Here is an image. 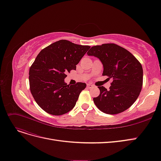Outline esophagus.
Here are the masks:
<instances>
[{"label":"esophagus","instance_id":"1","mask_svg":"<svg viewBox=\"0 0 161 161\" xmlns=\"http://www.w3.org/2000/svg\"><path fill=\"white\" fill-rule=\"evenodd\" d=\"M94 87V85H92V84H88L87 85V88H93Z\"/></svg>","mask_w":161,"mask_h":161}]
</instances>
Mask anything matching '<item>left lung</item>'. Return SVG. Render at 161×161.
Segmentation results:
<instances>
[{
  "label": "left lung",
  "mask_w": 161,
  "mask_h": 161,
  "mask_svg": "<svg viewBox=\"0 0 161 161\" xmlns=\"http://www.w3.org/2000/svg\"><path fill=\"white\" fill-rule=\"evenodd\" d=\"M87 55L101 60L103 75L113 79L109 90L98 86L100 95L93 98L97 108L104 113L115 114L131 107L142 86L143 70L138 60L125 48L111 43L94 46Z\"/></svg>",
  "instance_id": "obj_1"
}]
</instances>
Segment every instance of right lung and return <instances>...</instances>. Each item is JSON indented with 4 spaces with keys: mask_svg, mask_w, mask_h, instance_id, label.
<instances>
[{
    "mask_svg": "<svg viewBox=\"0 0 161 161\" xmlns=\"http://www.w3.org/2000/svg\"><path fill=\"white\" fill-rule=\"evenodd\" d=\"M90 48L60 40L37 55L29 70L30 89L38 106L45 112L62 115L75 107L86 85L77 82L67 85L64 79L67 72L76 70V65Z\"/></svg>",
    "mask_w": 161,
    "mask_h": 161,
    "instance_id": "obj_1",
    "label": "right lung"
}]
</instances>
